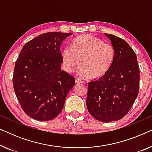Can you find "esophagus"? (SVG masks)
I'll use <instances>...</instances> for the list:
<instances>
[{
  "instance_id": "34e87169",
  "label": "esophagus",
  "mask_w": 152,
  "mask_h": 152,
  "mask_svg": "<svg viewBox=\"0 0 152 152\" xmlns=\"http://www.w3.org/2000/svg\"><path fill=\"white\" fill-rule=\"evenodd\" d=\"M75 82H76L77 84H82V83L84 82L82 80H80V79H79V78L75 79Z\"/></svg>"
}]
</instances>
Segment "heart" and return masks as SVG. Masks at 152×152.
I'll return each instance as SVG.
<instances>
[{
    "label": "heart",
    "mask_w": 152,
    "mask_h": 152,
    "mask_svg": "<svg viewBox=\"0 0 152 152\" xmlns=\"http://www.w3.org/2000/svg\"><path fill=\"white\" fill-rule=\"evenodd\" d=\"M115 57L113 45L90 34L77 37L71 47L64 48L61 53L62 65L68 72L77 70L80 77L89 79L104 75L111 67Z\"/></svg>",
    "instance_id": "obj_1"
}]
</instances>
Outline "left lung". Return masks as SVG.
Listing matches in <instances>:
<instances>
[{"label":"left lung","instance_id":"1","mask_svg":"<svg viewBox=\"0 0 152 152\" xmlns=\"http://www.w3.org/2000/svg\"><path fill=\"white\" fill-rule=\"evenodd\" d=\"M115 51L110 69L88 86L86 107L95 119L110 122L122 119L138 95L140 72L136 53L123 39L104 33Z\"/></svg>","mask_w":152,"mask_h":152}]
</instances>
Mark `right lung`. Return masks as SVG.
Returning <instances> with one entry per match:
<instances>
[{
    "label": "right lung",
    "mask_w": 152,
    "mask_h": 152,
    "mask_svg": "<svg viewBox=\"0 0 152 152\" xmlns=\"http://www.w3.org/2000/svg\"><path fill=\"white\" fill-rule=\"evenodd\" d=\"M72 33L47 32L28 41L16 60L13 85L27 115L39 121L57 117L75 80L61 70V46Z\"/></svg>",
    "instance_id": "obj_1"
}]
</instances>
